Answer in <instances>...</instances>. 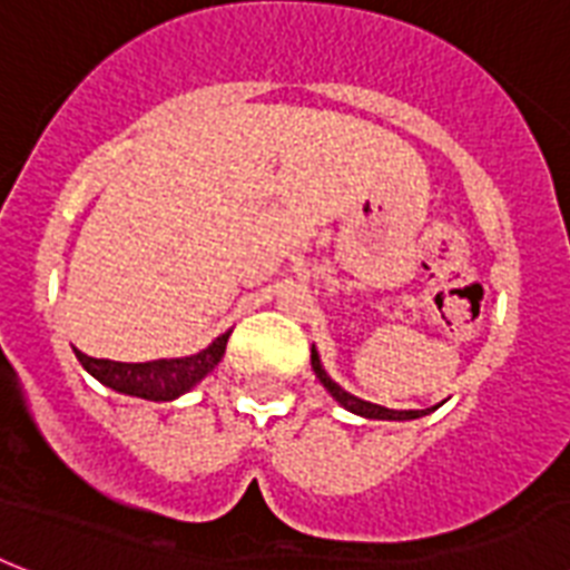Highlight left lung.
Masks as SVG:
<instances>
[{
    "label": "left lung",
    "instance_id": "left-lung-1",
    "mask_svg": "<svg viewBox=\"0 0 570 570\" xmlns=\"http://www.w3.org/2000/svg\"><path fill=\"white\" fill-rule=\"evenodd\" d=\"M309 363H313V372H316V377L322 381V386H325L327 392H331L336 401H340L348 413H357L363 415V419H381V421H410V419H421V415H428V410H390V406H381V404H372V401H363V397L351 395V392H345L336 381H331V374L322 368V360H318V351L316 345H313V351H309ZM436 406H430V413H433Z\"/></svg>",
    "mask_w": 570,
    "mask_h": 570
}]
</instances>
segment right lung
<instances>
[{
	"label": "right lung",
	"instance_id": "obj_1",
	"mask_svg": "<svg viewBox=\"0 0 570 570\" xmlns=\"http://www.w3.org/2000/svg\"><path fill=\"white\" fill-rule=\"evenodd\" d=\"M228 333H222L198 354L175 360H151V363H117V360H96L76 351L78 363L108 390L119 395L146 397V401H175L184 392H189L198 381H205L207 374L219 365L225 357Z\"/></svg>",
	"mask_w": 570,
	"mask_h": 570
}]
</instances>
